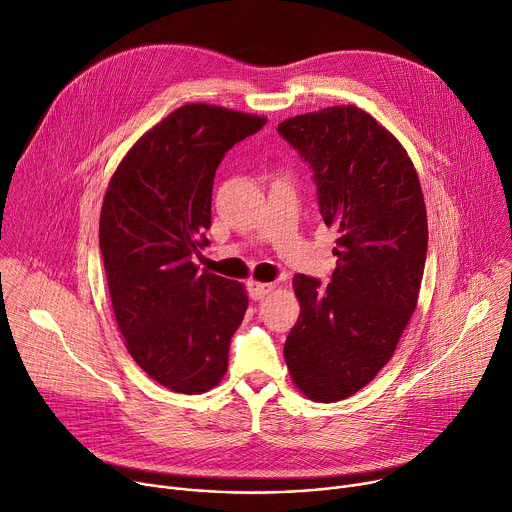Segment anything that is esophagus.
I'll list each match as a JSON object with an SVG mask.
<instances>
[{
  "label": "esophagus",
  "instance_id": "1",
  "mask_svg": "<svg viewBox=\"0 0 512 512\" xmlns=\"http://www.w3.org/2000/svg\"><path fill=\"white\" fill-rule=\"evenodd\" d=\"M274 285L272 283H260V281H248V291H250V297L254 301H260L264 299L268 293H272Z\"/></svg>",
  "mask_w": 512,
  "mask_h": 512
}]
</instances>
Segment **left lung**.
<instances>
[{
    "label": "left lung",
    "mask_w": 512,
    "mask_h": 512,
    "mask_svg": "<svg viewBox=\"0 0 512 512\" xmlns=\"http://www.w3.org/2000/svg\"><path fill=\"white\" fill-rule=\"evenodd\" d=\"M279 133L309 164L338 229L330 285L295 274L301 305L285 361L313 402H340L391 359L418 303L428 223L408 151L355 104L293 116Z\"/></svg>",
    "instance_id": "left-lung-1"
}]
</instances>
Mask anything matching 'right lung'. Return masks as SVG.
Masks as SVG:
<instances>
[{
	"mask_svg": "<svg viewBox=\"0 0 512 512\" xmlns=\"http://www.w3.org/2000/svg\"><path fill=\"white\" fill-rule=\"evenodd\" d=\"M264 116L184 104L116 166L100 211V250L116 324L133 361L176 393H205L227 371L248 293L192 256L209 246L215 170Z\"/></svg>",
	"mask_w": 512,
	"mask_h": 512,
	"instance_id": "obj_1",
	"label": "right lung"
}]
</instances>
